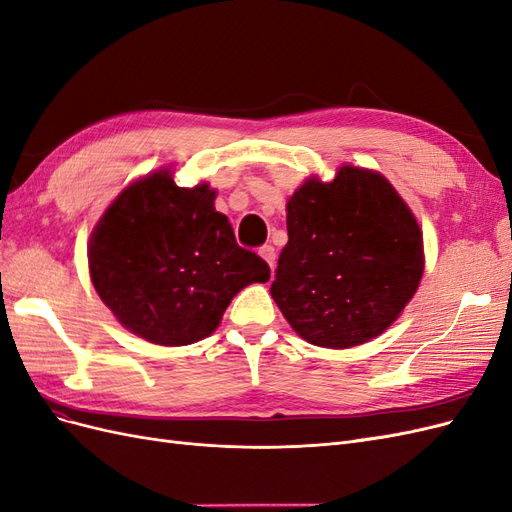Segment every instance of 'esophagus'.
<instances>
[{"mask_svg": "<svg viewBox=\"0 0 512 512\" xmlns=\"http://www.w3.org/2000/svg\"><path fill=\"white\" fill-rule=\"evenodd\" d=\"M258 254L262 256V260H265L267 265L271 267V271H273V269H275V258H277V256H275V247H273V245H262L260 250H258Z\"/></svg>", "mask_w": 512, "mask_h": 512, "instance_id": "esophagus-1", "label": "esophagus"}]
</instances>
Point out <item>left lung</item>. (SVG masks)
Instances as JSON below:
<instances>
[{"mask_svg":"<svg viewBox=\"0 0 512 512\" xmlns=\"http://www.w3.org/2000/svg\"><path fill=\"white\" fill-rule=\"evenodd\" d=\"M288 243L271 297L290 327L320 348H352L404 312L425 269L423 232L376 170L342 166L307 179L286 205Z\"/></svg>","mask_w":512,"mask_h":512,"instance_id":"obj_1","label":"left lung"}]
</instances>
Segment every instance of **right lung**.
<instances>
[{
    "label": "right lung",
    "instance_id": "obj_1",
    "mask_svg": "<svg viewBox=\"0 0 512 512\" xmlns=\"http://www.w3.org/2000/svg\"><path fill=\"white\" fill-rule=\"evenodd\" d=\"M209 183L179 188L170 170L130 183L89 239V275L134 335L160 346L209 337L232 297L265 284V260L237 245Z\"/></svg>",
    "mask_w": 512,
    "mask_h": 512
}]
</instances>
